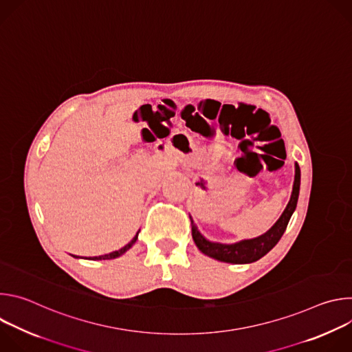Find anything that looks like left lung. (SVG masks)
<instances>
[{
	"instance_id": "left-lung-1",
	"label": "left lung",
	"mask_w": 352,
	"mask_h": 352,
	"mask_svg": "<svg viewBox=\"0 0 352 352\" xmlns=\"http://www.w3.org/2000/svg\"><path fill=\"white\" fill-rule=\"evenodd\" d=\"M299 184H300V170L299 166L295 164V179H294V186H292V193L291 199L283 212L281 217L277 220V223L263 235L254 238V239H245L232 245H226V243H219V242H210L208 241L202 234H200L190 220L192 226V238L199 248V250L202 254L217 259L220 262H227V263H252L263 258L270 249L276 246V243L280 241L283 236L288 221L296 208L298 202V195H299Z\"/></svg>"
}]
</instances>
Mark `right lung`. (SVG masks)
<instances>
[{
  "label": "right lung",
  "instance_id": "1",
  "mask_svg": "<svg viewBox=\"0 0 352 352\" xmlns=\"http://www.w3.org/2000/svg\"><path fill=\"white\" fill-rule=\"evenodd\" d=\"M139 232V231H138ZM136 239H138V234L132 238V241L131 242H128L124 248H121V249H118V250H116V252H111V254H107V255H102V256H94V258H91V261H106V259H114V258H118V256H121L122 254H125L126 250L136 242Z\"/></svg>",
  "mask_w": 352,
  "mask_h": 352
}]
</instances>
